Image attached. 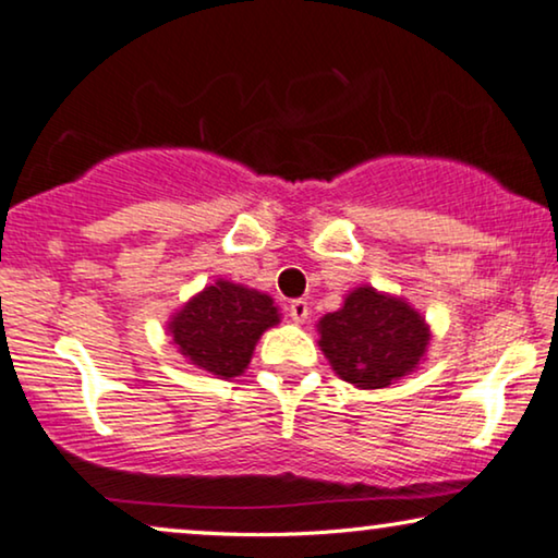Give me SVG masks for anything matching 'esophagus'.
<instances>
[{"label":"esophagus","mask_w":558,"mask_h":558,"mask_svg":"<svg viewBox=\"0 0 558 558\" xmlns=\"http://www.w3.org/2000/svg\"><path fill=\"white\" fill-rule=\"evenodd\" d=\"M289 317H292L296 325L307 323V317H310V304L304 302V300H292V302H289Z\"/></svg>","instance_id":"esophagus-1"}]
</instances>
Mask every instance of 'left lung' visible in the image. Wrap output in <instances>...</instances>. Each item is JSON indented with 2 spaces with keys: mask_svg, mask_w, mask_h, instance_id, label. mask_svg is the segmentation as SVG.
Segmentation results:
<instances>
[{
  "mask_svg": "<svg viewBox=\"0 0 558 558\" xmlns=\"http://www.w3.org/2000/svg\"><path fill=\"white\" fill-rule=\"evenodd\" d=\"M317 332L332 371L357 388H386L409 376L432 340L429 325L409 302L368 284L319 319Z\"/></svg>",
  "mask_w": 558,
  "mask_h": 558,
  "instance_id": "left-lung-1",
  "label": "left lung"
}]
</instances>
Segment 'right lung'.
Masks as SVG:
<instances>
[{
    "label": "right lung",
    "mask_w": 558,
    "mask_h": 558,
    "mask_svg": "<svg viewBox=\"0 0 558 558\" xmlns=\"http://www.w3.org/2000/svg\"><path fill=\"white\" fill-rule=\"evenodd\" d=\"M279 323L269 294L218 279L174 312L167 332L182 355L218 378L248 368L264 330Z\"/></svg>",
    "instance_id": "add662e5"
}]
</instances>
